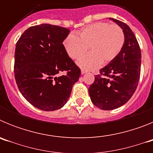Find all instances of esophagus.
<instances>
[{
  "mask_svg": "<svg viewBox=\"0 0 153 153\" xmlns=\"http://www.w3.org/2000/svg\"><path fill=\"white\" fill-rule=\"evenodd\" d=\"M86 70H81V74H86Z\"/></svg>",
  "mask_w": 153,
  "mask_h": 153,
  "instance_id": "esophagus-1",
  "label": "esophagus"
}]
</instances>
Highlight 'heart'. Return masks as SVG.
I'll use <instances>...</instances> for the list:
<instances>
[{"instance_id":"heart-1","label":"heart","mask_w":153,"mask_h":153,"mask_svg":"<svg viewBox=\"0 0 153 153\" xmlns=\"http://www.w3.org/2000/svg\"><path fill=\"white\" fill-rule=\"evenodd\" d=\"M125 35L122 28L108 23L99 22L84 27L77 35L70 33L63 40L66 53L73 60H79L88 51L90 53L78 62L83 70H95L107 65L122 51Z\"/></svg>"}]
</instances>
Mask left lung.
<instances>
[{
    "label": "left lung",
    "mask_w": 153,
    "mask_h": 153,
    "mask_svg": "<svg viewBox=\"0 0 153 153\" xmlns=\"http://www.w3.org/2000/svg\"><path fill=\"white\" fill-rule=\"evenodd\" d=\"M123 30L125 43L116 59L100 70L89 88L91 101L103 110L117 109L129 101L140 77L141 51L136 36L128 25L109 18Z\"/></svg>",
    "instance_id": "8db88e82"
}]
</instances>
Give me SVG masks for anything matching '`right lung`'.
Here are the masks:
<instances>
[{
    "instance_id": "add662e5",
    "label": "right lung",
    "mask_w": 153,
    "mask_h": 153,
    "mask_svg": "<svg viewBox=\"0 0 153 153\" xmlns=\"http://www.w3.org/2000/svg\"><path fill=\"white\" fill-rule=\"evenodd\" d=\"M69 33L67 28L42 24L27 29L16 44V83L23 97L41 110L63 107L80 76V69L63 47ZM63 71L67 74L57 77Z\"/></svg>"
}]
</instances>
